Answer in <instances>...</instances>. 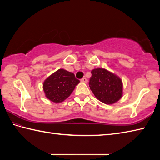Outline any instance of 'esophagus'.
Masks as SVG:
<instances>
[{
	"mask_svg": "<svg viewBox=\"0 0 160 160\" xmlns=\"http://www.w3.org/2000/svg\"><path fill=\"white\" fill-rule=\"evenodd\" d=\"M81 82H84V83H87V79L86 78H82V79H81Z\"/></svg>",
	"mask_w": 160,
	"mask_h": 160,
	"instance_id": "esophagus-1",
	"label": "esophagus"
}]
</instances>
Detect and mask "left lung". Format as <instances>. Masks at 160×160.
<instances>
[{"mask_svg": "<svg viewBox=\"0 0 160 160\" xmlns=\"http://www.w3.org/2000/svg\"><path fill=\"white\" fill-rule=\"evenodd\" d=\"M89 87L94 96L102 102L112 104L120 99L123 94V84L116 75L102 68L91 71Z\"/></svg>", "mask_w": 160, "mask_h": 160, "instance_id": "1", "label": "left lung"}]
</instances>
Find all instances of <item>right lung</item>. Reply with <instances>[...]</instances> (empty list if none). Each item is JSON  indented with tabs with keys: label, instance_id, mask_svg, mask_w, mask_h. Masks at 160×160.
<instances>
[{
	"label": "right lung",
	"instance_id": "obj_1",
	"mask_svg": "<svg viewBox=\"0 0 160 160\" xmlns=\"http://www.w3.org/2000/svg\"><path fill=\"white\" fill-rule=\"evenodd\" d=\"M79 82L73 73L60 69L45 80L43 90L49 100L60 103L70 96Z\"/></svg>",
	"mask_w": 160,
	"mask_h": 160
}]
</instances>
